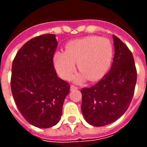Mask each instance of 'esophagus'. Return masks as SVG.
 Instances as JSON below:
<instances>
[{"label":"esophagus","instance_id":"34e87169","mask_svg":"<svg viewBox=\"0 0 147 147\" xmlns=\"http://www.w3.org/2000/svg\"><path fill=\"white\" fill-rule=\"evenodd\" d=\"M78 89V87H76V86H70V90L71 91H72V90H77Z\"/></svg>","mask_w":147,"mask_h":147}]
</instances>
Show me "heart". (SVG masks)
Returning a JSON list of instances; mask_svg holds the SVG:
<instances>
[{
	"mask_svg": "<svg viewBox=\"0 0 147 147\" xmlns=\"http://www.w3.org/2000/svg\"><path fill=\"white\" fill-rule=\"evenodd\" d=\"M113 48L109 40L98 36H88L71 41L65 51L53 55V64L58 75L69 80L76 71L77 63L80 73L72 78L75 83H82L88 79L95 81L102 78L110 66Z\"/></svg>",
	"mask_w": 147,
	"mask_h": 147,
	"instance_id": "b5f03b06",
	"label": "heart"
}]
</instances>
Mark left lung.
<instances>
[{
    "instance_id": "1",
    "label": "left lung",
    "mask_w": 147,
    "mask_h": 147,
    "mask_svg": "<svg viewBox=\"0 0 147 147\" xmlns=\"http://www.w3.org/2000/svg\"><path fill=\"white\" fill-rule=\"evenodd\" d=\"M113 38L114 57L109 71L94 86L81 90V110L92 126H105L122 117L135 91L137 73L132 53L121 40Z\"/></svg>"
}]
</instances>
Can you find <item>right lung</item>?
<instances>
[{
	"instance_id": "obj_1",
	"label": "right lung",
	"mask_w": 147,
	"mask_h": 147,
	"mask_svg": "<svg viewBox=\"0 0 147 147\" xmlns=\"http://www.w3.org/2000/svg\"><path fill=\"white\" fill-rule=\"evenodd\" d=\"M57 45L55 34L35 37L21 47L11 66V89L18 109L28 123L40 128L60 121L70 90L53 67Z\"/></svg>"
}]
</instances>
